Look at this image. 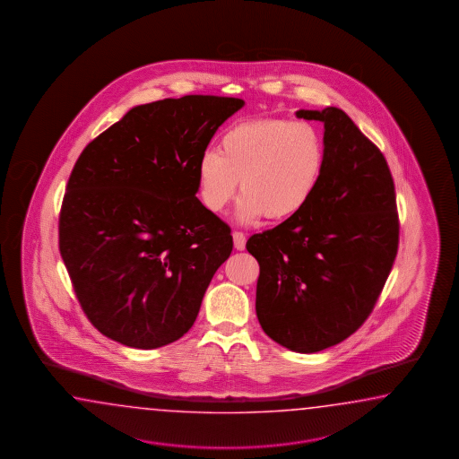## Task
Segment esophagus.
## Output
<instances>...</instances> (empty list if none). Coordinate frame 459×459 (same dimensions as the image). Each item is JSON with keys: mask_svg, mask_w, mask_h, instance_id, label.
<instances>
[{"mask_svg": "<svg viewBox=\"0 0 459 459\" xmlns=\"http://www.w3.org/2000/svg\"><path fill=\"white\" fill-rule=\"evenodd\" d=\"M234 237V247L237 250H244L245 242H247V238H245V235L242 232H234L232 234Z\"/></svg>", "mask_w": 459, "mask_h": 459, "instance_id": "esophagus-1", "label": "esophagus"}]
</instances>
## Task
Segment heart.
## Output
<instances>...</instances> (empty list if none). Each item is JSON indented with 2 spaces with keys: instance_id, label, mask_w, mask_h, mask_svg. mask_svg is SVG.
Returning a JSON list of instances; mask_svg holds the SVG:
<instances>
[{
  "instance_id": "1",
  "label": "heart",
  "mask_w": 459,
  "mask_h": 459,
  "mask_svg": "<svg viewBox=\"0 0 459 459\" xmlns=\"http://www.w3.org/2000/svg\"><path fill=\"white\" fill-rule=\"evenodd\" d=\"M326 164V144L313 123L258 118L222 134L219 153L205 152L197 163V193L211 212H222L240 181L237 219L286 221L316 193Z\"/></svg>"
}]
</instances>
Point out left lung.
<instances>
[{
	"instance_id": "8db88e82",
	"label": "left lung",
	"mask_w": 459,
	"mask_h": 459,
	"mask_svg": "<svg viewBox=\"0 0 459 459\" xmlns=\"http://www.w3.org/2000/svg\"><path fill=\"white\" fill-rule=\"evenodd\" d=\"M325 123L326 164L305 209L255 234L260 265L255 309L268 337L311 354L364 325L398 248L395 186L384 154L336 107L298 110Z\"/></svg>"
}]
</instances>
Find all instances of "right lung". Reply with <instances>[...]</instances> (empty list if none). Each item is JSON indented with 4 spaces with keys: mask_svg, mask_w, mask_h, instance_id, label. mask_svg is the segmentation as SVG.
I'll return each instance as SVG.
<instances>
[{
    "mask_svg": "<svg viewBox=\"0 0 459 459\" xmlns=\"http://www.w3.org/2000/svg\"><path fill=\"white\" fill-rule=\"evenodd\" d=\"M244 100L186 95L138 105L85 146L59 217V250L89 321L123 346L183 337L232 252L195 197L197 163Z\"/></svg>",
    "mask_w": 459,
    "mask_h": 459,
    "instance_id": "add662e5",
    "label": "right lung"
}]
</instances>
